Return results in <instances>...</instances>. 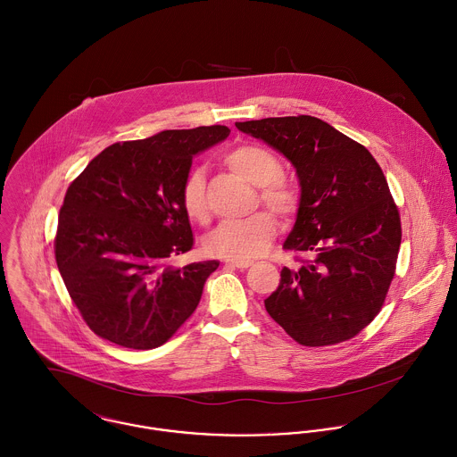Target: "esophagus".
I'll return each mask as SVG.
<instances>
[{"label": "esophagus", "mask_w": 457, "mask_h": 457, "mask_svg": "<svg viewBox=\"0 0 457 457\" xmlns=\"http://www.w3.org/2000/svg\"><path fill=\"white\" fill-rule=\"evenodd\" d=\"M253 262L252 261H225L227 268H237V270H246L250 268Z\"/></svg>", "instance_id": "obj_1"}]
</instances>
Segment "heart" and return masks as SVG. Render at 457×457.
Segmentation results:
<instances>
[{"label":"heart","mask_w":457,"mask_h":457,"mask_svg":"<svg viewBox=\"0 0 457 457\" xmlns=\"http://www.w3.org/2000/svg\"><path fill=\"white\" fill-rule=\"evenodd\" d=\"M227 166L246 182L259 186L261 200L282 216L296 212L300 191L282 175L277 154L255 144L239 145L225 155ZM180 204L186 216L204 223L207 220L205 179L200 168L187 173L180 187ZM277 234V220L268 211H259L245 220L218 225L204 241L211 255L227 261H250L262 255Z\"/></svg>","instance_id":"b5f03b06"}]
</instances>
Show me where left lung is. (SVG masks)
<instances>
[{
	"label": "left lung",
	"mask_w": 457,
	"mask_h": 457,
	"mask_svg": "<svg viewBox=\"0 0 457 457\" xmlns=\"http://www.w3.org/2000/svg\"><path fill=\"white\" fill-rule=\"evenodd\" d=\"M236 128L286 155L300 180L286 250L310 261L284 268L268 313L300 344L329 345L360 333L381 310L401 246L388 182L363 145L320 119L273 117Z\"/></svg>",
	"instance_id": "8db88e82"
}]
</instances>
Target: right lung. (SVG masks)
<instances>
[{"mask_svg":"<svg viewBox=\"0 0 457 457\" xmlns=\"http://www.w3.org/2000/svg\"><path fill=\"white\" fill-rule=\"evenodd\" d=\"M230 129L202 126L113 144L69 186L54 255L85 322L129 349L162 345L195 312L218 261L170 264L193 246L180 187L196 154Z\"/></svg>","mask_w":457,"mask_h":457,"instance_id":"obj_1","label":"right lung"}]
</instances>
